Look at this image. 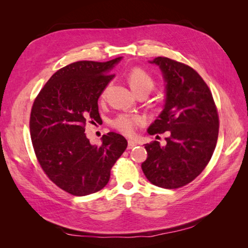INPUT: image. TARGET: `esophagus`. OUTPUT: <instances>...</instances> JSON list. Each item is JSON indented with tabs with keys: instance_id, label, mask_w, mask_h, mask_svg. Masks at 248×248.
Returning <instances> with one entry per match:
<instances>
[{
	"instance_id": "1",
	"label": "esophagus",
	"mask_w": 248,
	"mask_h": 248,
	"mask_svg": "<svg viewBox=\"0 0 248 248\" xmlns=\"http://www.w3.org/2000/svg\"><path fill=\"white\" fill-rule=\"evenodd\" d=\"M136 145H138V143H136V141H134V140H128V149L134 148Z\"/></svg>"
}]
</instances>
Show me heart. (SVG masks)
Listing matches in <instances>:
<instances>
[{
  "label": "heart",
  "instance_id": "obj_1",
  "mask_svg": "<svg viewBox=\"0 0 248 248\" xmlns=\"http://www.w3.org/2000/svg\"><path fill=\"white\" fill-rule=\"evenodd\" d=\"M128 81L131 88L138 94H148L155 88V78L150 73L140 67H134L128 73ZM109 84L104 87L101 93V97L107 93ZM141 118L135 114H118L113 119H110L109 124L124 134H132L136 125L141 124Z\"/></svg>",
  "mask_w": 248,
  "mask_h": 248
}]
</instances>
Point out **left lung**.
I'll list each match as a JSON object with an SVG mask.
<instances>
[{
    "label": "left lung",
    "instance_id": "1",
    "mask_svg": "<svg viewBox=\"0 0 248 248\" xmlns=\"http://www.w3.org/2000/svg\"><path fill=\"white\" fill-rule=\"evenodd\" d=\"M151 62L160 66L167 84L165 108L148 133L168 136L165 146L157 140L145 145L148 156L141 170L155 186L179 188L198 177L211 160L218 113L207 83L192 67L162 56Z\"/></svg>",
    "mask_w": 248,
    "mask_h": 248
}]
</instances>
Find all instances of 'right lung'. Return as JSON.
Instances as JSON below:
<instances>
[{
  "label": "right lung",
  "instance_id": "add662e5",
  "mask_svg": "<svg viewBox=\"0 0 248 248\" xmlns=\"http://www.w3.org/2000/svg\"><path fill=\"white\" fill-rule=\"evenodd\" d=\"M119 61H80L61 68L31 107L30 133L37 161L52 182L75 196L107 186L110 170L127 148V140L118 133L103 135L98 146L91 145L84 133L87 121L100 118L98 99Z\"/></svg>",
  "mask_w": 248,
  "mask_h": 248
}]
</instances>
